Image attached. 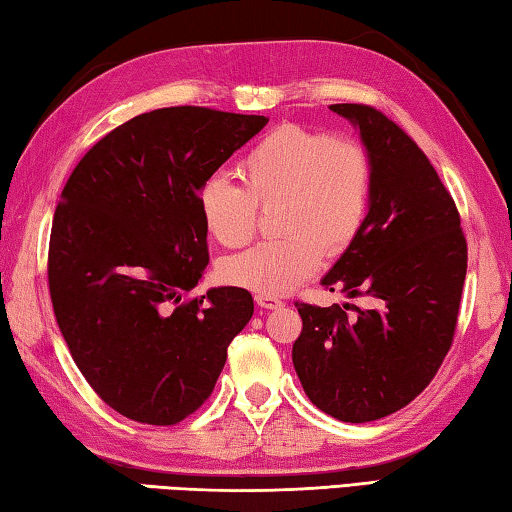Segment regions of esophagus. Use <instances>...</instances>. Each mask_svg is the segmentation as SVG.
<instances>
[{"mask_svg": "<svg viewBox=\"0 0 512 512\" xmlns=\"http://www.w3.org/2000/svg\"><path fill=\"white\" fill-rule=\"evenodd\" d=\"M254 299L261 308H279V306H283V301L279 297H274V295H261V292H258Z\"/></svg>", "mask_w": 512, "mask_h": 512, "instance_id": "esophagus-1", "label": "esophagus"}]
</instances>
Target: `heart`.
Here are the masks:
<instances>
[{
	"instance_id": "heart-1",
	"label": "heart",
	"mask_w": 512,
	"mask_h": 512,
	"mask_svg": "<svg viewBox=\"0 0 512 512\" xmlns=\"http://www.w3.org/2000/svg\"><path fill=\"white\" fill-rule=\"evenodd\" d=\"M245 186L222 174L199 186L197 206L211 236L242 247L256 236L258 206L276 204L283 238L265 240L224 263L233 286L283 295L322 265L324 251L338 256L363 231L374 192V161L365 145L333 131L283 124L242 158Z\"/></svg>"
}]
</instances>
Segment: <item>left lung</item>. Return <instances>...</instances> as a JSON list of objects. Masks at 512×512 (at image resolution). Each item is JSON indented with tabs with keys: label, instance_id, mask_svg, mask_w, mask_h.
Wrapping results in <instances>:
<instances>
[{
	"label": "left lung",
	"instance_id": "obj_1",
	"mask_svg": "<svg viewBox=\"0 0 512 512\" xmlns=\"http://www.w3.org/2000/svg\"><path fill=\"white\" fill-rule=\"evenodd\" d=\"M331 111L360 129L374 192L363 231L322 286L374 306L295 301L304 329L292 363L317 408L360 424L408 406L438 374L456 333L467 240L454 197L397 122L367 104Z\"/></svg>",
	"mask_w": 512,
	"mask_h": 512
}]
</instances>
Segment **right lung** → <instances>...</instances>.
I'll return each instance as SVG.
<instances>
[{
    "label": "right lung",
    "mask_w": 512,
    "mask_h": 512,
    "mask_svg": "<svg viewBox=\"0 0 512 512\" xmlns=\"http://www.w3.org/2000/svg\"><path fill=\"white\" fill-rule=\"evenodd\" d=\"M265 124L156 108L92 145L61 192L47 256L58 329L90 388L133 422L195 413L254 315L242 288L188 292L208 265L199 186Z\"/></svg>",
    "instance_id": "obj_1"
}]
</instances>
